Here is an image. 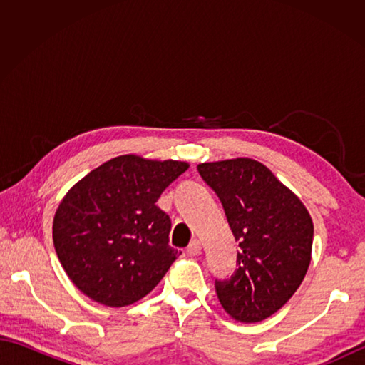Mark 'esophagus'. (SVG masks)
I'll use <instances>...</instances> for the list:
<instances>
[{
	"label": "esophagus",
	"instance_id": "1",
	"mask_svg": "<svg viewBox=\"0 0 365 365\" xmlns=\"http://www.w3.org/2000/svg\"><path fill=\"white\" fill-rule=\"evenodd\" d=\"M200 250H202V246H200L199 240H192V242L187 247V251H188L190 255H199Z\"/></svg>",
	"mask_w": 365,
	"mask_h": 365
}]
</instances>
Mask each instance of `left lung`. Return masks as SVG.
Segmentation results:
<instances>
[{"mask_svg": "<svg viewBox=\"0 0 365 365\" xmlns=\"http://www.w3.org/2000/svg\"><path fill=\"white\" fill-rule=\"evenodd\" d=\"M197 169L221 199L242 247L237 273L216 282L221 306L237 322L265 320L293 297L311 265V215L257 160L200 163Z\"/></svg>", "mask_w": 365, "mask_h": 365, "instance_id": "obj_1", "label": "left lung"}]
</instances>
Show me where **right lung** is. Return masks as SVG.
<instances>
[{
	"instance_id": "1",
	"label": "right lung",
	"mask_w": 365,
	"mask_h": 365,
	"mask_svg": "<svg viewBox=\"0 0 365 365\" xmlns=\"http://www.w3.org/2000/svg\"><path fill=\"white\" fill-rule=\"evenodd\" d=\"M188 168L187 161L120 155L66 192L53 218V243L76 289L123 307L158 285L182 252L169 246L170 220L157 200Z\"/></svg>"
}]
</instances>
